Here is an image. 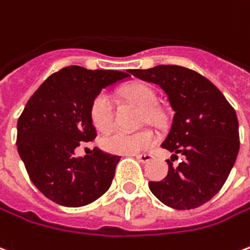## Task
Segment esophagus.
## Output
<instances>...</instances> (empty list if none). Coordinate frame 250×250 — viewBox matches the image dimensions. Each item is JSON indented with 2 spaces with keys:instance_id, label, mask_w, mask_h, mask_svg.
I'll list each match as a JSON object with an SVG mask.
<instances>
[{
  "instance_id": "esophagus-1",
  "label": "esophagus",
  "mask_w": 250,
  "mask_h": 250,
  "mask_svg": "<svg viewBox=\"0 0 250 250\" xmlns=\"http://www.w3.org/2000/svg\"><path fill=\"white\" fill-rule=\"evenodd\" d=\"M134 157H135L139 162H142V164H146V162H149L153 160V154H137L134 155Z\"/></svg>"
}]
</instances>
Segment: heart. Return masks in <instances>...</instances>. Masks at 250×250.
<instances>
[{
  "label": "heart",
  "mask_w": 250,
  "mask_h": 250,
  "mask_svg": "<svg viewBox=\"0 0 250 250\" xmlns=\"http://www.w3.org/2000/svg\"><path fill=\"white\" fill-rule=\"evenodd\" d=\"M125 99L143 108V118L150 123H160L162 115L160 109L155 107L157 95L149 85L134 83L125 90ZM90 118L97 130L107 131L113 125L115 111L112 100L105 93H100L96 97L90 107ZM155 142L154 134L149 130L127 131L113 130L103 138V149L109 153L118 154H135L150 147Z\"/></svg>",
  "instance_id": "obj_1"
}]
</instances>
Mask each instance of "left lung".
Instances as JSON below:
<instances>
[{
  "label": "left lung",
  "mask_w": 250,
  "mask_h": 250,
  "mask_svg": "<svg viewBox=\"0 0 250 250\" xmlns=\"http://www.w3.org/2000/svg\"><path fill=\"white\" fill-rule=\"evenodd\" d=\"M128 73L160 85L174 111L161 145L173 153L167 161L169 172L161 181H150V191L172 208H196L219 192L234 165L240 150L234 108L206 77L183 66L160 64ZM177 154L185 161L174 167Z\"/></svg>",
  "instance_id": "1"
}]
</instances>
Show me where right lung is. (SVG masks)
I'll return each mask as SVG.
<instances>
[{"label": "right lung", "mask_w": 250, "mask_h": 250, "mask_svg": "<svg viewBox=\"0 0 250 250\" xmlns=\"http://www.w3.org/2000/svg\"><path fill=\"white\" fill-rule=\"evenodd\" d=\"M130 74L67 66L42 83L17 122V151L28 176L46 198L64 207L95 202L111 187L119 155L74 150L96 138L90 107L101 89Z\"/></svg>", "instance_id": "add662e5"}]
</instances>
